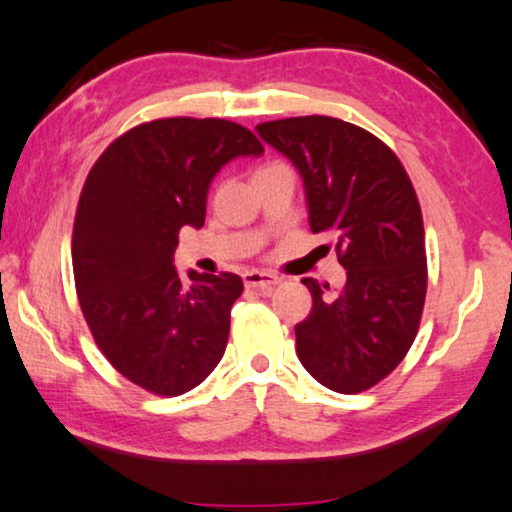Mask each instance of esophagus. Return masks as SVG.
Here are the masks:
<instances>
[{
    "instance_id": "esophagus-1",
    "label": "esophagus",
    "mask_w": 512,
    "mask_h": 512,
    "mask_svg": "<svg viewBox=\"0 0 512 512\" xmlns=\"http://www.w3.org/2000/svg\"><path fill=\"white\" fill-rule=\"evenodd\" d=\"M243 282H246L248 289H257L262 291V294H269L275 285H280V278L266 271H248L243 275Z\"/></svg>"
}]
</instances>
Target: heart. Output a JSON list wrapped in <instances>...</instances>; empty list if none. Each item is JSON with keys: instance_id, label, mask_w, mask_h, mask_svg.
Listing matches in <instances>:
<instances>
[{"instance_id": "heart-1", "label": "heart", "mask_w": 512, "mask_h": 512, "mask_svg": "<svg viewBox=\"0 0 512 512\" xmlns=\"http://www.w3.org/2000/svg\"><path fill=\"white\" fill-rule=\"evenodd\" d=\"M271 166H278V164H266V166H262V168H257V173H259V170H266V168H271Z\"/></svg>"}]
</instances>
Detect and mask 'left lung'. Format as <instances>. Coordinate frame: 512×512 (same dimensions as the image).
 <instances>
[{"mask_svg":"<svg viewBox=\"0 0 512 512\" xmlns=\"http://www.w3.org/2000/svg\"><path fill=\"white\" fill-rule=\"evenodd\" d=\"M305 184L310 230L326 234L346 285L303 278L312 312L296 326L303 367L332 392L358 394L399 367L415 342L428 271L421 207L399 157L367 129L330 116L257 125Z\"/></svg>","mask_w":512,"mask_h":512,"instance_id":"8db88e82","label":"left lung"}]
</instances>
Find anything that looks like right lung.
Segmentation results:
<instances>
[{
    "instance_id": "right-lung-1",
    "label": "right lung",
    "mask_w": 512,
    "mask_h": 512,
    "mask_svg": "<svg viewBox=\"0 0 512 512\" xmlns=\"http://www.w3.org/2000/svg\"><path fill=\"white\" fill-rule=\"evenodd\" d=\"M250 129L221 118H159L118 136L81 189L72 230L77 298L95 344L118 373L157 396L198 387L221 362L239 275L189 271L173 253L202 227L214 175L259 157Z\"/></svg>"
}]
</instances>
